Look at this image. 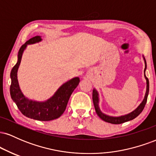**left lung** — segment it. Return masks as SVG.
Returning a JSON list of instances; mask_svg holds the SVG:
<instances>
[{
  "mask_svg": "<svg viewBox=\"0 0 156 156\" xmlns=\"http://www.w3.org/2000/svg\"><path fill=\"white\" fill-rule=\"evenodd\" d=\"M143 58H144V57H143ZM144 64H145V68H144V78H145L146 82H147V89H146L145 95H144V100H143L142 102L140 103V105H139V106H138L137 108L134 111H133L132 112H130L128 114H125V115L119 116V117H112V116H108L107 115V114H105L104 113L101 112V108H100L99 107V94H98V92L95 89H93L92 101L94 105V108H95V112L97 113V114L98 115V117L101 118V119H103V121L106 122L112 123V124H122V123L125 122H128L135 119V118L138 117V116L141 114V112H142L143 109L144 108V106H145L147 100L148 94H149V80H148V78H147L145 75V70L147 69V63H146L145 58H144Z\"/></svg>",
  "mask_w": 156,
  "mask_h": 156,
  "instance_id": "8db88e82",
  "label": "left lung"
}]
</instances>
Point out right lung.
I'll use <instances>...</instances> for the list:
<instances>
[{
  "mask_svg": "<svg viewBox=\"0 0 156 156\" xmlns=\"http://www.w3.org/2000/svg\"><path fill=\"white\" fill-rule=\"evenodd\" d=\"M42 40L40 36H37L27 41L20 48L17 62L11 71L12 83L10 86V94L17 108L24 116L36 120L51 121L60 117L64 112L69 97L79 84L80 78L76 77L62 84L54 94L46 101H36L26 98L20 88L17 80V70L22 59L23 53L27 45L38 43Z\"/></svg>",
  "mask_w": 156,
  "mask_h": 156,
  "instance_id": "add662e5",
  "label": "right lung"
}]
</instances>
